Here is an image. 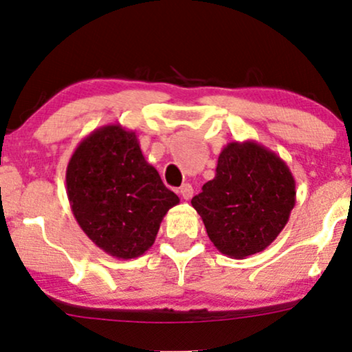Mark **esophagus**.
I'll return each mask as SVG.
<instances>
[{
    "label": "esophagus",
    "mask_w": 352,
    "mask_h": 352,
    "mask_svg": "<svg viewBox=\"0 0 352 352\" xmlns=\"http://www.w3.org/2000/svg\"><path fill=\"white\" fill-rule=\"evenodd\" d=\"M179 194H181V197L184 200H190L192 199V194H194V189H192L190 184H184V186H181Z\"/></svg>",
    "instance_id": "esophagus-1"
}]
</instances>
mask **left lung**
<instances>
[{"label": "left lung", "instance_id": "obj_1", "mask_svg": "<svg viewBox=\"0 0 352 352\" xmlns=\"http://www.w3.org/2000/svg\"><path fill=\"white\" fill-rule=\"evenodd\" d=\"M296 201L290 168L254 141L229 142L216 175L192 199L216 248L243 259L263 252L282 232Z\"/></svg>", "mask_w": 352, "mask_h": 352}]
</instances>
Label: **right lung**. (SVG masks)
I'll list each match as a JSON object with an SVG mask.
<instances>
[{"mask_svg":"<svg viewBox=\"0 0 352 352\" xmlns=\"http://www.w3.org/2000/svg\"><path fill=\"white\" fill-rule=\"evenodd\" d=\"M65 182L81 230L118 259L146 253L168 210L179 204L146 162L136 133L120 123L94 129L76 146Z\"/></svg>","mask_w":352,"mask_h":352,"instance_id":"1","label":"right lung"}]
</instances>
